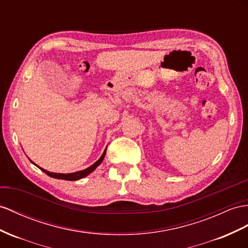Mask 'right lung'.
Here are the masks:
<instances>
[{
    "instance_id": "obj_1",
    "label": "right lung",
    "mask_w": 248,
    "mask_h": 248,
    "mask_svg": "<svg viewBox=\"0 0 248 248\" xmlns=\"http://www.w3.org/2000/svg\"><path fill=\"white\" fill-rule=\"evenodd\" d=\"M106 152H107V149L104 151V153H103V155L100 156L99 159H98L96 162H94L91 167H89V168H87V169H85V170H78V172H74V173H68V174H62V173H52V172H49V170H46L45 169H43V168H41V167H39V166H36V164H35L33 161H31V160H30V161L32 162L33 164H35V166H36L37 168H39L41 170H43L44 173L47 174V175H48V176H50V177H52V178L73 181V180H78V179L84 178V177L88 176L89 174H91V173L93 172V170H94L95 169H96L101 162H103L104 158H105V156H106Z\"/></svg>"
}]
</instances>
